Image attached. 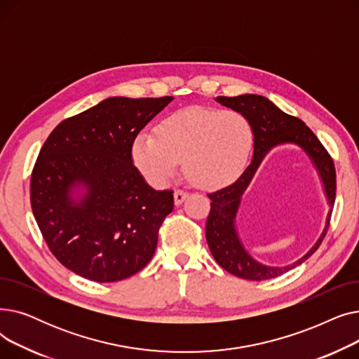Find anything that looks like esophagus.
Wrapping results in <instances>:
<instances>
[{"label":"esophagus","mask_w":359,"mask_h":359,"mask_svg":"<svg viewBox=\"0 0 359 359\" xmlns=\"http://www.w3.org/2000/svg\"><path fill=\"white\" fill-rule=\"evenodd\" d=\"M186 198H187V194H186V192H183V191H176V192H175V203H176V206L182 205Z\"/></svg>","instance_id":"esophagus-1"}]
</instances>
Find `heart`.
<instances>
[{
    "label": "heart",
    "mask_w": 359,
    "mask_h": 359,
    "mask_svg": "<svg viewBox=\"0 0 359 359\" xmlns=\"http://www.w3.org/2000/svg\"><path fill=\"white\" fill-rule=\"evenodd\" d=\"M156 135L141 132L130 145V160L147 182L165 186L183 161L195 186L215 191L233 183L248 164L253 128L236 110L186 107L163 119Z\"/></svg>",
    "instance_id": "1"
}]
</instances>
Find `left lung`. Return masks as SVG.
Masks as SVG:
<instances>
[{"label":"left lung","instance_id":"8db88e82","mask_svg":"<svg viewBox=\"0 0 359 359\" xmlns=\"http://www.w3.org/2000/svg\"><path fill=\"white\" fill-rule=\"evenodd\" d=\"M219 104L246 116L253 128V157L244 172L227 187L210 194L211 211L206 219V241L218 265L227 272L249 280H265L285 273L304 263L322 244L332 215L336 196V172L329 153L301 119L282 111L269 99L259 94H240L236 97L219 96ZM280 144H297L311 158L319 175L330 205L325 227L313 248L291 266L269 267L256 261L243 246L236 229V215L243 191L258 165L270 151Z\"/></svg>","mask_w":359,"mask_h":359}]
</instances>
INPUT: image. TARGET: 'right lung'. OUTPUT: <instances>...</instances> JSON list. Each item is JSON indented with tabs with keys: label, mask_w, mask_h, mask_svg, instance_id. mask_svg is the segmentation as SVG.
Instances as JSON below:
<instances>
[{
	"label": "right lung",
	"mask_w": 359,
	"mask_h": 359,
	"mask_svg": "<svg viewBox=\"0 0 359 359\" xmlns=\"http://www.w3.org/2000/svg\"><path fill=\"white\" fill-rule=\"evenodd\" d=\"M172 100L109 97L45 141L30 180L32 211L53 256L74 273L116 282L154 256L173 192L145 182L130 145Z\"/></svg>",
	"instance_id": "add662e5"
}]
</instances>
